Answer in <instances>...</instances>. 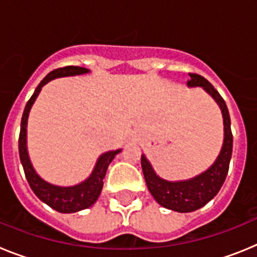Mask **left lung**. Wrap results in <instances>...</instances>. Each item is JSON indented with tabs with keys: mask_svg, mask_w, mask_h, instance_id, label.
I'll return each mask as SVG.
<instances>
[{
	"mask_svg": "<svg viewBox=\"0 0 257 257\" xmlns=\"http://www.w3.org/2000/svg\"><path fill=\"white\" fill-rule=\"evenodd\" d=\"M189 76L190 79L188 81V86L203 88L215 99L221 109L222 119H224V143L217 160L207 171L202 172L196 178L184 181H167L161 179L154 172L147 157L144 154L142 156L143 174L151 194L161 206L178 212H192L198 210L216 196L228 175L229 162L233 151L230 115L225 101L207 79L196 73H189Z\"/></svg>",
	"mask_w": 257,
	"mask_h": 257,
	"instance_id": "obj_1",
	"label": "left lung"
}]
</instances>
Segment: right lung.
Instances as JSON below:
<instances>
[{
    "instance_id": "add662e5",
    "label": "right lung",
    "mask_w": 257,
    "mask_h": 257,
    "mask_svg": "<svg viewBox=\"0 0 257 257\" xmlns=\"http://www.w3.org/2000/svg\"><path fill=\"white\" fill-rule=\"evenodd\" d=\"M90 70L82 67H74V65H68L64 68H58L52 70L45 77L37 86L33 95L27 103L24 113L22 117V124H20V135H19V156L22 161L24 174L29 183V187L35 192L36 196L45 202L50 207L56 210L58 212L72 213L77 211L85 210L92 206L96 202V199L100 196L101 189H103V180L105 178L106 170H108L109 163L112 162L113 158L117 156L121 149L117 151H110L101 154L97 160L96 165L94 167V171L91 175L82 183L73 185V187H58L47 183L44 179H41L35 171L29 160L28 151H27V122H28L29 110L35 103L36 97L40 94L41 88L44 87L51 79L59 78V77H69L78 76V74L88 73Z\"/></svg>"
}]
</instances>
